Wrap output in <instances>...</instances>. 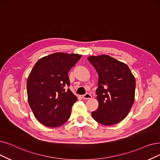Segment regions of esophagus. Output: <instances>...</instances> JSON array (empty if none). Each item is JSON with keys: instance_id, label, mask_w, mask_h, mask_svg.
<instances>
[{"instance_id": "obj_1", "label": "esophagus", "mask_w": 160, "mask_h": 160, "mask_svg": "<svg viewBox=\"0 0 160 160\" xmlns=\"http://www.w3.org/2000/svg\"><path fill=\"white\" fill-rule=\"evenodd\" d=\"M82 98L85 99V100H88V99H91L92 98V96L89 93H86L85 94L82 95Z\"/></svg>"}]
</instances>
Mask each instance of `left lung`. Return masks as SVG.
Returning a JSON list of instances; mask_svg holds the SVG:
<instances>
[{"mask_svg":"<svg viewBox=\"0 0 160 160\" xmlns=\"http://www.w3.org/2000/svg\"><path fill=\"white\" fill-rule=\"evenodd\" d=\"M98 74L96 91L98 107L92 112V118L104 125L122 121L135 100L136 82L128 66L108 55L87 58Z\"/></svg>","mask_w":160,"mask_h":160,"instance_id":"1","label":"left lung"}]
</instances>
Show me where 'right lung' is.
<instances>
[{
  "mask_svg": "<svg viewBox=\"0 0 160 160\" xmlns=\"http://www.w3.org/2000/svg\"><path fill=\"white\" fill-rule=\"evenodd\" d=\"M81 58L79 54L57 52L41 58L32 69L27 81L28 102L42 125L59 127L71 116L78 98L67 88L68 72Z\"/></svg>",
  "mask_w": 160,
  "mask_h": 160,
  "instance_id": "right-lung-1",
  "label": "right lung"
}]
</instances>
